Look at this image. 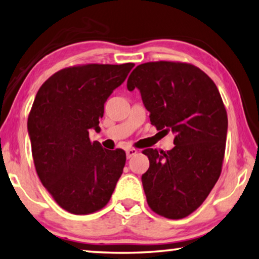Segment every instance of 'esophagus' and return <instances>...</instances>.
I'll return each instance as SVG.
<instances>
[{
  "instance_id": "obj_1",
  "label": "esophagus",
  "mask_w": 259,
  "mask_h": 259,
  "mask_svg": "<svg viewBox=\"0 0 259 259\" xmlns=\"http://www.w3.org/2000/svg\"><path fill=\"white\" fill-rule=\"evenodd\" d=\"M138 153V151L136 148H127L126 149V156H127V159H131V157L132 156H134Z\"/></svg>"
}]
</instances>
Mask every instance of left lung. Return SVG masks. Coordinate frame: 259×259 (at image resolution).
Listing matches in <instances>:
<instances>
[{
    "label": "left lung",
    "instance_id": "8db88e82",
    "mask_svg": "<svg viewBox=\"0 0 259 259\" xmlns=\"http://www.w3.org/2000/svg\"><path fill=\"white\" fill-rule=\"evenodd\" d=\"M151 123L173 132L170 151L145 149L149 168L141 176L147 203L170 220L188 216L203 203L222 170L228 115L215 83L187 63L149 62L130 74Z\"/></svg>",
    "mask_w": 259,
    "mask_h": 259
}]
</instances>
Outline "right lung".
<instances>
[{"label": "right lung", "mask_w": 259, "mask_h": 259, "mask_svg": "<svg viewBox=\"0 0 259 259\" xmlns=\"http://www.w3.org/2000/svg\"><path fill=\"white\" fill-rule=\"evenodd\" d=\"M133 66L66 67L46 80L33 100L28 132L37 175L54 200L74 215L104 208L122 174L126 153L91 142L89 132H99L104 104Z\"/></svg>", "instance_id": "add662e5"}]
</instances>
